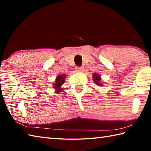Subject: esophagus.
I'll list each match as a JSON object with an SVG mask.
<instances>
[{
  "mask_svg": "<svg viewBox=\"0 0 151 151\" xmlns=\"http://www.w3.org/2000/svg\"><path fill=\"white\" fill-rule=\"evenodd\" d=\"M84 70V68L83 66H78V67H76V70L77 72H83Z\"/></svg>",
  "mask_w": 151,
  "mask_h": 151,
  "instance_id": "34e87169",
  "label": "esophagus"
}]
</instances>
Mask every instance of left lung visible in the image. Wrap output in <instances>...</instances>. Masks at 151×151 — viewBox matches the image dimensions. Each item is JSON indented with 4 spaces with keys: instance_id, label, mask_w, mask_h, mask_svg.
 I'll return each instance as SVG.
<instances>
[{
    "instance_id": "8db88e82",
    "label": "left lung",
    "mask_w": 151,
    "mask_h": 151,
    "mask_svg": "<svg viewBox=\"0 0 151 151\" xmlns=\"http://www.w3.org/2000/svg\"><path fill=\"white\" fill-rule=\"evenodd\" d=\"M93 78L94 83H96V85L102 86V85H103V84H102L101 82V76L99 75H98V74H97V73H94V74H93Z\"/></svg>"
}]
</instances>
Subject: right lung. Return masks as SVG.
<instances>
[{
    "label": "right lung",
    "instance_id": "right-lung-1",
    "mask_svg": "<svg viewBox=\"0 0 151 151\" xmlns=\"http://www.w3.org/2000/svg\"><path fill=\"white\" fill-rule=\"evenodd\" d=\"M66 76L65 75H59L57 76L55 80V83H54V88L56 89V92L57 93H61V92H63V88H61V86H62L64 83H65V78Z\"/></svg>",
    "mask_w": 151,
    "mask_h": 151
}]
</instances>
